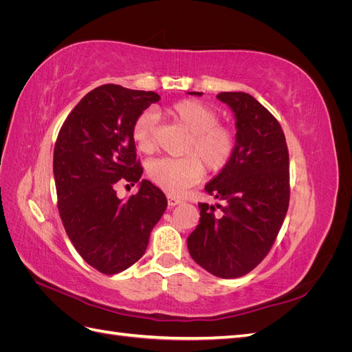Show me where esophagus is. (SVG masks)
<instances>
[{
    "mask_svg": "<svg viewBox=\"0 0 352 352\" xmlns=\"http://www.w3.org/2000/svg\"><path fill=\"white\" fill-rule=\"evenodd\" d=\"M167 202H168V206L170 207H175V206H179V204H182V199L180 198H177V197H172V195H168L167 197Z\"/></svg>",
    "mask_w": 352,
    "mask_h": 352,
    "instance_id": "34e87169",
    "label": "esophagus"
}]
</instances>
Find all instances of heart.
<instances>
[{
    "label": "heart",
    "instance_id": "obj_1",
    "mask_svg": "<svg viewBox=\"0 0 352 352\" xmlns=\"http://www.w3.org/2000/svg\"><path fill=\"white\" fill-rule=\"evenodd\" d=\"M166 114L189 133L184 150L189 155L155 158L148 164V176L168 195H180L204 175L199 158L212 172L226 166L235 148V138L228 127L217 124V113L201 101H177L166 109ZM154 133V113H141L132 126L136 146L144 153L153 151Z\"/></svg>",
    "mask_w": 352,
    "mask_h": 352
}]
</instances>
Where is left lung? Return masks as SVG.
<instances>
[{
  "mask_svg": "<svg viewBox=\"0 0 352 352\" xmlns=\"http://www.w3.org/2000/svg\"><path fill=\"white\" fill-rule=\"evenodd\" d=\"M217 100L229 105L236 127L229 162L206 185L223 206L198 204L199 225L186 242L202 269L235 279L257 267L282 228L289 206V154L280 124L252 95L220 92Z\"/></svg>",
  "mask_w": 352,
  "mask_h": 352,
  "instance_id": "obj_1",
  "label": "left lung"
}]
</instances>
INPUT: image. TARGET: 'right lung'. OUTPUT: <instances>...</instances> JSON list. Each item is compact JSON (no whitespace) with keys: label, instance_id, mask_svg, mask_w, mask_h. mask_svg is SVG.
I'll use <instances>...</instances> for the list:
<instances>
[{"label":"right lung","instance_id":"right-lung-1","mask_svg":"<svg viewBox=\"0 0 352 352\" xmlns=\"http://www.w3.org/2000/svg\"><path fill=\"white\" fill-rule=\"evenodd\" d=\"M160 95L120 85L88 92L63 123L54 148V180L63 226L80 257L104 274L140 260L167 207L163 190L140 180L132 126ZM117 182L138 184L123 201Z\"/></svg>","mask_w":352,"mask_h":352}]
</instances>
